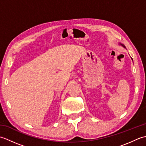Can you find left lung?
Wrapping results in <instances>:
<instances>
[{"label":"left lung","mask_w":146,"mask_h":146,"mask_svg":"<svg viewBox=\"0 0 146 146\" xmlns=\"http://www.w3.org/2000/svg\"><path fill=\"white\" fill-rule=\"evenodd\" d=\"M120 44L121 46H123V47H124V48H125V46H123V44H121V43H120Z\"/></svg>","instance_id":"obj_1"}]
</instances>
